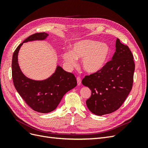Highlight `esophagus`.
Wrapping results in <instances>:
<instances>
[{
    "instance_id": "obj_1",
    "label": "esophagus",
    "mask_w": 148,
    "mask_h": 148,
    "mask_svg": "<svg viewBox=\"0 0 148 148\" xmlns=\"http://www.w3.org/2000/svg\"><path fill=\"white\" fill-rule=\"evenodd\" d=\"M77 79L78 85H80V84H81V83H82V79H81V78L78 77L77 78Z\"/></svg>"
}]
</instances>
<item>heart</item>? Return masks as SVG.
I'll list each match as a JSON object with an SVG mask.
<instances>
[{
	"label": "heart",
	"instance_id": "1",
	"mask_svg": "<svg viewBox=\"0 0 148 148\" xmlns=\"http://www.w3.org/2000/svg\"><path fill=\"white\" fill-rule=\"evenodd\" d=\"M110 47L106 43L84 40L75 43L71 51L63 53L62 57L69 66L77 65V59H82V66L89 73H95L104 66L110 55Z\"/></svg>",
	"mask_w": 148,
	"mask_h": 148
}]
</instances>
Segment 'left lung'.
Masks as SVG:
<instances>
[{
  "mask_svg": "<svg viewBox=\"0 0 148 148\" xmlns=\"http://www.w3.org/2000/svg\"><path fill=\"white\" fill-rule=\"evenodd\" d=\"M112 60L96 73L85 76L82 84L91 90L86 106L97 115L110 114L119 109L131 91L135 62L129 47L117 39Z\"/></svg>",
  "mask_w": 148,
  "mask_h": 148,
  "instance_id": "1",
  "label": "left lung"
}]
</instances>
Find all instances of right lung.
Returning a JSON list of instances; mask_svg holds the SVG:
<instances>
[{
  "label": "right lung",
  "instance_id": "1",
  "mask_svg": "<svg viewBox=\"0 0 148 148\" xmlns=\"http://www.w3.org/2000/svg\"><path fill=\"white\" fill-rule=\"evenodd\" d=\"M49 36L37 33L29 36L17 47L13 52L12 62V78L15 88L31 109L40 113H49L56 109L66 92L77 84L75 75L58 66L55 73L42 81L27 78L21 72L18 63V53L23 42L44 40Z\"/></svg>",
  "mask_w": 148,
  "mask_h": 148
}]
</instances>
